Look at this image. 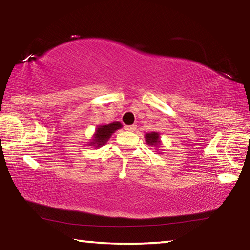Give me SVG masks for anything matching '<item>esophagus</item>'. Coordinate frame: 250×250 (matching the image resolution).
<instances>
[{
	"label": "esophagus",
	"instance_id": "1",
	"mask_svg": "<svg viewBox=\"0 0 250 250\" xmlns=\"http://www.w3.org/2000/svg\"><path fill=\"white\" fill-rule=\"evenodd\" d=\"M125 129L126 131H129V132H133V131L137 130V125H125Z\"/></svg>",
	"mask_w": 250,
	"mask_h": 250
}]
</instances>
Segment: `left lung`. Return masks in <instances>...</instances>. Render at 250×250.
Instances as JSON below:
<instances>
[{"mask_svg": "<svg viewBox=\"0 0 250 250\" xmlns=\"http://www.w3.org/2000/svg\"><path fill=\"white\" fill-rule=\"evenodd\" d=\"M146 141L149 146H158L161 141H160V134L158 132H151V133H146L145 135Z\"/></svg>", "mask_w": 250, "mask_h": 250, "instance_id": "8db88e82", "label": "left lung"}]
</instances>
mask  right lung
<instances>
[{
    "label": "right lung",
    "mask_w": 250,
    "mask_h": 250,
    "mask_svg": "<svg viewBox=\"0 0 250 250\" xmlns=\"http://www.w3.org/2000/svg\"><path fill=\"white\" fill-rule=\"evenodd\" d=\"M120 128H122V125L119 121H115L109 125H99L94 134V139H92V141L90 142V146L95 147H100L104 146L110 139V137H111V134L115 133V131Z\"/></svg>",
    "instance_id": "right-lung-1"
}]
</instances>
